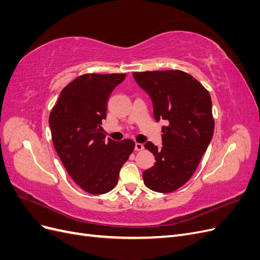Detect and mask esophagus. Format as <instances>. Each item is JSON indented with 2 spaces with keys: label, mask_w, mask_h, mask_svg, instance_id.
Masks as SVG:
<instances>
[{
  "label": "esophagus",
  "mask_w": 260,
  "mask_h": 260,
  "mask_svg": "<svg viewBox=\"0 0 260 260\" xmlns=\"http://www.w3.org/2000/svg\"><path fill=\"white\" fill-rule=\"evenodd\" d=\"M143 148H144V145L142 143H136V146H135L136 151H138V152L143 151Z\"/></svg>",
  "instance_id": "obj_1"
}]
</instances>
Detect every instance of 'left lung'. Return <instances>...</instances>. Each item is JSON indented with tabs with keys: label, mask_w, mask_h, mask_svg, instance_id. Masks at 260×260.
Segmentation results:
<instances>
[{
	"label": "left lung",
	"mask_w": 260,
	"mask_h": 260,
	"mask_svg": "<svg viewBox=\"0 0 260 260\" xmlns=\"http://www.w3.org/2000/svg\"><path fill=\"white\" fill-rule=\"evenodd\" d=\"M133 77L151 96L155 120L167 121L161 129L162 147L144 145L156 159L143 172L144 183L155 192H174L193 176L214 135L211 98L182 70L133 73Z\"/></svg>",
	"instance_id": "left-lung-1"
}]
</instances>
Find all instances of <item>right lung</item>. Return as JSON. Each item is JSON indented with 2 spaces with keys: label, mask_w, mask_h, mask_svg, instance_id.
Returning a JSON list of instances; mask_svg holds the SVG:
<instances>
[{
  "label": "right lung",
  "mask_w": 260,
  "mask_h": 260,
  "mask_svg": "<svg viewBox=\"0 0 260 260\" xmlns=\"http://www.w3.org/2000/svg\"><path fill=\"white\" fill-rule=\"evenodd\" d=\"M125 74L81 75L61 90L49 123L56 153L69 176L90 194L112 191L135 142L105 140L107 101Z\"/></svg>",
  "instance_id": "add662e5"
}]
</instances>
